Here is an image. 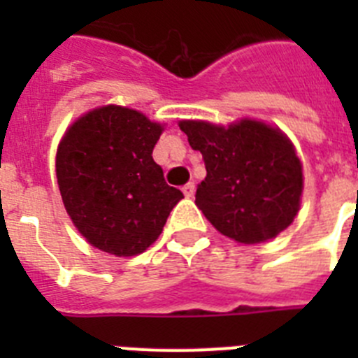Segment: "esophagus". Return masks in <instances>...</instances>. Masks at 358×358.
Segmentation results:
<instances>
[{"instance_id": "esophagus-1", "label": "esophagus", "mask_w": 358, "mask_h": 358, "mask_svg": "<svg viewBox=\"0 0 358 358\" xmlns=\"http://www.w3.org/2000/svg\"><path fill=\"white\" fill-rule=\"evenodd\" d=\"M182 194H185L186 197H194V194H195V182H188V185L182 186Z\"/></svg>"}]
</instances>
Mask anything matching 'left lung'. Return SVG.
Masks as SVG:
<instances>
[{
    "mask_svg": "<svg viewBox=\"0 0 358 358\" xmlns=\"http://www.w3.org/2000/svg\"><path fill=\"white\" fill-rule=\"evenodd\" d=\"M189 147L202 154L206 179L195 204L222 235L242 243L274 238L299 210L303 170L278 129L242 120L231 127L181 122Z\"/></svg>",
    "mask_w": 358,
    "mask_h": 358,
    "instance_id": "1",
    "label": "left lung"
}]
</instances>
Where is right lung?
Segmentation results:
<instances>
[{
	"label": "right lung",
	"instance_id": "add662e5",
	"mask_svg": "<svg viewBox=\"0 0 358 358\" xmlns=\"http://www.w3.org/2000/svg\"><path fill=\"white\" fill-rule=\"evenodd\" d=\"M161 125L118 106L73 123L57 150V181L73 224L91 245L134 256L157 240L182 199L152 150Z\"/></svg>",
	"mask_w": 358,
	"mask_h": 358
}]
</instances>
